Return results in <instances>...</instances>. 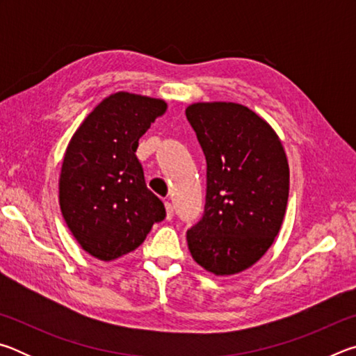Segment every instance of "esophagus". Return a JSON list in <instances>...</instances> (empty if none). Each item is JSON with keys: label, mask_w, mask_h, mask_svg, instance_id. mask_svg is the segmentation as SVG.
<instances>
[{"label": "esophagus", "mask_w": 356, "mask_h": 356, "mask_svg": "<svg viewBox=\"0 0 356 356\" xmlns=\"http://www.w3.org/2000/svg\"><path fill=\"white\" fill-rule=\"evenodd\" d=\"M165 207H166V220H171L174 216V209H172V204L171 202H165Z\"/></svg>", "instance_id": "1"}]
</instances>
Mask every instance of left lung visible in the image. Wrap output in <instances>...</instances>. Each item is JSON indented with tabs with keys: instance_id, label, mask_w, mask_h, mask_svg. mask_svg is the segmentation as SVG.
Masks as SVG:
<instances>
[{
	"instance_id": "1",
	"label": "left lung",
	"mask_w": 356,
	"mask_h": 356,
	"mask_svg": "<svg viewBox=\"0 0 356 356\" xmlns=\"http://www.w3.org/2000/svg\"><path fill=\"white\" fill-rule=\"evenodd\" d=\"M207 161L202 218L186 231L188 250L207 272L236 275L272 246L284 218L289 165L275 130L232 102L185 110Z\"/></svg>"
}]
</instances>
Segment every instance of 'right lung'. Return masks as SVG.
Returning <instances> with one entry per match:
<instances>
[{
	"mask_svg": "<svg viewBox=\"0 0 356 356\" xmlns=\"http://www.w3.org/2000/svg\"><path fill=\"white\" fill-rule=\"evenodd\" d=\"M166 102L130 92L102 100L65 150L59 206L76 242L100 261L136 250L165 220L163 202L147 188L136 156L138 141Z\"/></svg>",
	"mask_w": 356,
	"mask_h": 356,
	"instance_id": "add662e5",
	"label": "right lung"
}]
</instances>
